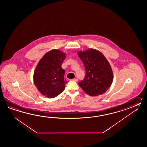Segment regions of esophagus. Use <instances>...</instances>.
I'll use <instances>...</instances> for the list:
<instances>
[{
	"instance_id": "1",
	"label": "esophagus",
	"mask_w": 147,
	"mask_h": 147,
	"mask_svg": "<svg viewBox=\"0 0 147 147\" xmlns=\"http://www.w3.org/2000/svg\"><path fill=\"white\" fill-rule=\"evenodd\" d=\"M72 80H73V81H78V79H77V78H74V79H72Z\"/></svg>"
}]
</instances>
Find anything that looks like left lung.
Masks as SVG:
<instances>
[{"label": "left lung", "instance_id": "1", "mask_svg": "<svg viewBox=\"0 0 147 147\" xmlns=\"http://www.w3.org/2000/svg\"><path fill=\"white\" fill-rule=\"evenodd\" d=\"M78 55L86 70L84 80L78 83L80 87L91 96L105 93L113 79V71L108 60L100 51L93 49L79 52Z\"/></svg>", "mask_w": 147, "mask_h": 147}]
</instances>
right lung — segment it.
Returning a JSON list of instances; mask_svg holds the SVG:
<instances>
[{
  "mask_svg": "<svg viewBox=\"0 0 147 147\" xmlns=\"http://www.w3.org/2000/svg\"><path fill=\"white\" fill-rule=\"evenodd\" d=\"M65 53L53 49L46 53L38 63L34 74L35 86L44 96L55 98L63 92L67 84L64 79L65 71L61 65Z\"/></svg>",
  "mask_w": 147,
  "mask_h": 147,
  "instance_id": "right-lung-1",
  "label": "right lung"
}]
</instances>
